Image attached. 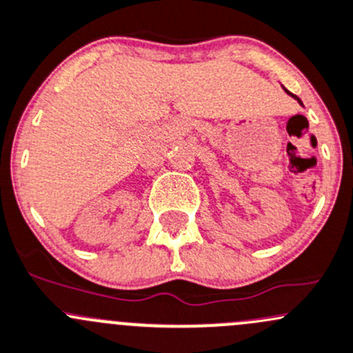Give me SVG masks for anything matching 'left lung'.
Instances as JSON below:
<instances>
[{
    "instance_id": "left-lung-1",
    "label": "left lung",
    "mask_w": 353,
    "mask_h": 353,
    "mask_svg": "<svg viewBox=\"0 0 353 353\" xmlns=\"http://www.w3.org/2000/svg\"><path fill=\"white\" fill-rule=\"evenodd\" d=\"M285 91H286V90H285ZM286 93H288V94H292V93H290V91H286ZM292 97H293V98H295V100H296V101H299V103H300V105H302V101H300V98H296V97H295V94H292Z\"/></svg>"
}]
</instances>
